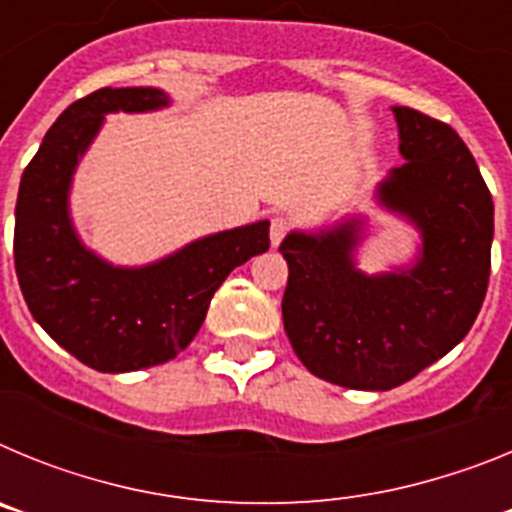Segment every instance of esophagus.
I'll return each mask as SVG.
<instances>
[{"label": "esophagus", "instance_id": "obj_1", "mask_svg": "<svg viewBox=\"0 0 512 512\" xmlns=\"http://www.w3.org/2000/svg\"><path fill=\"white\" fill-rule=\"evenodd\" d=\"M289 230V220L284 215H277L274 220H271V228H269V238H271V246L277 248L279 243L284 241V235H287Z\"/></svg>", "mask_w": 512, "mask_h": 512}]
</instances>
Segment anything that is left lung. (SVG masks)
Instances as JSON below:
<instances>
[{
    "mask_svg": "<svg viewBox=\"0 0 512 512\" xmlns=\"http://www.w3.org/2000/svg\"><path fill=\"white\" fill-rule=\"evenodd\" d=\"M392 112L405 164L377 184L374 200L418 230L415 259L364 274L361 215L292 230L279 246L289 343L307 372L348 390H392L449 354L490 282L495 207L477 161L446 122L410 107Z\"/></svg>",
    "mask_w": 512,
    "mask_h": 512,
    "instance_id": "1",
    "label": "left lung"
}]
</instances>
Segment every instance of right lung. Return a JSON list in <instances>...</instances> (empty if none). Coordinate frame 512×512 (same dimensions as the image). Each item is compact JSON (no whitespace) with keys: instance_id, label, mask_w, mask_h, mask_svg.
I'll list each match as a JSON object with an SVG mask.
<instances>
[{"instance_id":"right-lung-1","label":"right lung","mask_w":512,"mask_h":512,"mask_svg":"<svg viewBox=\"0 0 512 512\" xmlns=\"http://www.w3.org/2000/svg\"><path fill=\"white\" fill-rule=\"evenodd\" d=\"M156 87H104L61 112L27 164L15 207V269L40 328L97 372H138L174 359L202 328L235 266L269 248V220L205 235L146 266H117L84 246L71 184L110 112H153Z\"/></svg>"}]
</instances>
